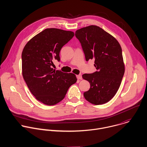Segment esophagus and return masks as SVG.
Masks as SVG:
<instances>
[{
    "instance_id": "obj_1",
    "label": "esophagus",
    "mask_w": 147,
    "mask_h": 147,
    "mask_svg": "<svg viewBox=\"0 0 147 147\" xmlns=\"http://www.w3.org/2000/svg\"><path fill=\"white\" fill-rule=\"evenodd\" d=\"M77 78L78 80H81L82 79V75L81 74H79L77 76Z\"/></svg>"
}]
</instances>
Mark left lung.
Wrapping results in <instances>:
<instances>
[{"label": "left lung", "mask_w": 147, "mask_h": 147, "mask_svg": "<svg viewBox=\"0 0 147 147\" xmlns=\"http://www.w3.org/2000/svg\"><path fill=\"white\" fill-rule=\"evenodd\" d=\"M75 36L81 43L86 61L93 59L97 70L82 75L90 85L84 96L92 104H105L115 96L124 75L121 47L113 36L95 25L77 30Z\"/></svg>", "instance_id": "obj_1"}]
</instances>
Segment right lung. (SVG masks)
<instances>
[{
	"label": "right lung",
	"mask_w": 147,
	"mask_h": 147,
	"mask_svg": "<svg viewBox=\"0 0 147 147\" xmlns=\"http://www.w3.org/2000/svg\"><path fill=\"white\" fill-rule=\"evenodd\" d=\"M74 32L57 28L41 32L25 45L22 53V76L31 93L39 102L48 106L62 100L69 87L76 82L73 73L55 70L52 66L63 45Z\"/></svg>",
	"instance_id": "right-lung-1"
}]
</instances>
